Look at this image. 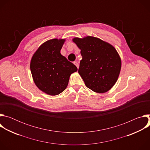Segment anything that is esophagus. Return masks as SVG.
Masks as SVG:
<instances>
[{"label":"esophagus","mask_w":150,"mask_h":150,"mask_svg":"<svg viewBox=\"0 0 150 150\" xmlns=\"http://www.w3.org/2000/svg\"><path fill=\"white\" fill-rule=\"evenodd\" d=\"M74 64L77 67L78 69L79 68V64H78V63L77 62H74Z\"/></svg>","instance_id":"esophagus-1"}]
</instances>
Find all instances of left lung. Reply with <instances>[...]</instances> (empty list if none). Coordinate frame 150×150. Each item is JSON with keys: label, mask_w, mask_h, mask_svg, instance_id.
Returning a JSON list of instances; mask_svg holds the SVG:
<instances>
[{"label": "left lung", "mask_w": 150, "mask_h": 150, "mask_svg": "<svg viewBox=\"0 0 150 150\" xmlns=\"http://www.w3.org/2000/svg\"><path fill=\"white\" fill-rule=\"evenodd\" d=\"M72 41L81 50L82 59L78 73L86 87L97 93L110 90L117 81L122 65L116 49L92 36L75 37Z\"/></svg>", "instance_id": "left-lung-1"}]
</instances>
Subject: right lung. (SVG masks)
<instances>
[{
  "label": "right lung",
  "mask_w": 150,
  "mask_h": 150,
  "mask_svg": "<svg viewBox=\"0 0 150 150\" xmlns=\"http://www.w3.org/2000/svg\"><path fill=\"white\" fill-rule=\"evenodd\" d=\"M65 39L54 38L42 43L34 53L30 69L36 86L42 92L56 96L66 89L76 67L61 54Z\"/></svg>",
  "instance_id": "add662e5"
}]
</instances>
